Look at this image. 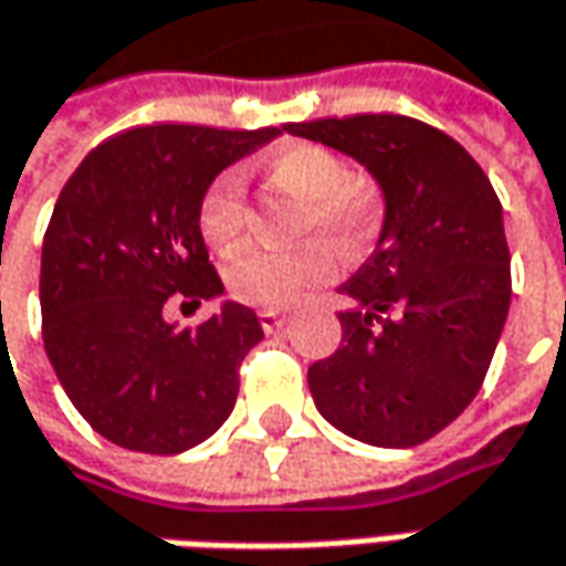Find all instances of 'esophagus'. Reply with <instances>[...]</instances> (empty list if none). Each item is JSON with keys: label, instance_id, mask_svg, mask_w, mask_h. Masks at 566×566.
Returning a JSON list of instances; mask_svg holds the SVG:
<instances>
[{"label": "esophagus", "instance_id": "1", "mask_svg": "<svg viewBox=\"0 0 566 566\" xmlns=\"http://www.w3.org/2000/svg\"><path fill=\"white\" fill-rule=\"evenodd\" d=\"M258 321H261V327H264L268 334H276V331L286 324V315H283V312H276V308H264V312L258 315Z\"/></svg>", "mask_w": 566, "mask_h": 566}]
</instances>
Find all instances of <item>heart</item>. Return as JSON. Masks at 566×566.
<instances>
[{"mask_svg":"<svg viewBox=\"0 0 566 566\" xmlns=\"http://www.w3.org/2000/svg\"><path fill=\"white\" fill-rule=\"evenodd\" d=\"M268 176L280 188L302 198L298 235H312L286 251L245 249L229 261L227 286L239 302L254 308H290L324 286L337 273V254L327 243L337 242L346 254L368 249L380 227L378 188L353 179L346 164L321 144H290L268 157ZM245 227V176L223 169L207 186L198 207V229L210 245L227 249ZM321 234H327L321 240Z\"/></svg>","mask_w":566,"mask_h":566,"instance_id":"obj_1","label":"heart"}]
</instances>
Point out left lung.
Segmentation results:
<instances>
[{"instance_id":"left-lung-1","label":"left lung","mask_w":566,"mask_h":566,"mask_svg":"<svg viewBox=\"0 0 566 566\" xmlns=\"http://www.w3.org/2000/svg\"><path fill=\"white\" fill-rule=\"evenodd\" d=\"M359 160L384 191L375 254L339 286V349L308 368L317 412L371 447H416L475 400L511 308L501 201L428 122L368 113L290 122Z\"/></svg>"}]
</instances>
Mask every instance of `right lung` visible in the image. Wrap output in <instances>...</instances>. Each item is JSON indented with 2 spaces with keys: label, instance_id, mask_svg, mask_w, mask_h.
<instances>
[{
  "label": "right lung",
  "instance_id": "right-lung-1",
  "mask_svg": "<svg viewBox=\"0 0 566 566\" xmlns=\"http://www.w3.org/2000/svg\"><path fill=\"white\" fill-rule=\"evenodd\" d=\"M280 128L138 125L94 147L65 182L43 235V346L69 400L106 441L182 453L227 422L239 365L264 339L258 315L223 302L176 331L169 302L223 293L198 207L229 164Z\"/></svg>",
  "mask_w": 566,
  "mask_h": 566
}]
</instances>
